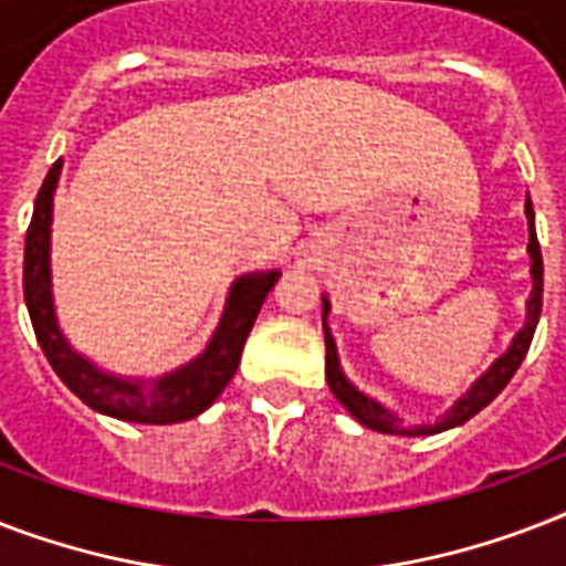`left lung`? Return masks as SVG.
<instances>
[{
    "label": "left lung",
    "instance_id": "obj_1",
    "mask_svg": "<svg viewBox=\"0 0 566 566\" xmlns=\"http://www.w3.org/2000/svg\"><path fill=\"white\" fill-rule=\"evenodd\" d=\"M526 217H528V255H532V279H535V287H532V300H528V317L526 326L514 337V344L505 355H502L500 361L493 364L491 370L484 373L473 387H470V394L464 399H458L452 405V411L443 413V420L434 422V426H413V429H402V420L394 417L390 411H385L376 399L370 396H364L361 390H355L346 376L340 373V364H337V349L335 340L328 335L326 328V381L332 387V394L344 402V408L353 413L355 420L364 422L367 429L385 431V434H438V431H447L452 426H461L470 417L482 411L484 405H491L496 396L505 390V385L511 381V376L517 373V367L526 358L528 346H532V337H535L537 319H541V308H544V258H541V243H537L535 234V208L526 199ZM323 314H328V302L323 300Z\"/></svg>",
    "mask_w": 566,
    "mask_h": 566
}]
</instances>
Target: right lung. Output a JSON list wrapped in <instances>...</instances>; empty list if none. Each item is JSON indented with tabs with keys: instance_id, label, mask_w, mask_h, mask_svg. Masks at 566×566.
<instances>
[{
	"instance_id": "obj_1",
	"label": "right lung",
	"mask_w": 566,
	"mask_h": 566,
	"mask_svg": "<svg viewBox=\"0 0 566 566\" xmlns=\"http://www.w3.org/2000/svg\"><path fill=\"white\" fill-rule=\"evenodd\" d=\"M61 161L52 164L46 179L40 185L34 199L29 231H25V258H22V293L29 308L31 326L38 335V344L52 364V370L61 376L84 405L93 411L108 413L128 422H181L202 413L208 405L222 394L234 370H238L243 344L255 326V317L264 305L266 293L273 291L282 273H255L238 279L231 287L229 308L222 314V323L213 335L211 346L202 358H196L185 370L158 378L153 387L123 381V378L105 376L82 355H75L64 335L57 332L55 311H52V293H49V222H52V190H55Z\"/></svg>"
}]
</instances>
